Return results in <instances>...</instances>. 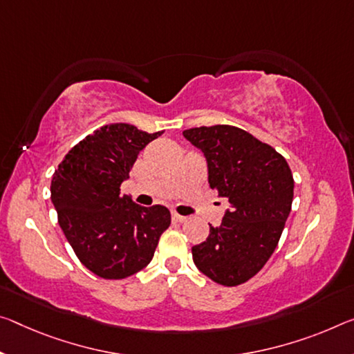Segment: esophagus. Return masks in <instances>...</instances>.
<instances>
[{
  "label": "esophagus",
  "mask_w": 354,
  "mask_h": 354,
  "mask_svg": "<svg viewBox=\"0 0 354 354\" xmlns=\"http://www.w3.org/2000/svg\"><path fill=\"white\" fill-rule=\"evenodd\" d=\"M173 221H176L179 223H184V222H187V217L178 214V212H173Z\"/></svg>",
  "instance_id": "1"
}]
</instances>
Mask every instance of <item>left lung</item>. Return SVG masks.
<instances>
[{"mask_svg": "<svg viewBox=\"0 0 354 354\" xmlns=\"http://www.w3.org/2000/svg\"><path fill=\"white\" fill-rule=\"evenodd\" d=\"M203 153L207 183L228 200L221 227L192 248L206 277L234 287L248 282L276 250L291 211L295 181L276 149L243 129L217 124L183 132Z\"/></svg>", "mask_w": 354, "mask_h": 354, "instance_id": "1", "label": "left lung"}]
</instances>
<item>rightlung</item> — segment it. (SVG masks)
I'll return each instance as SVG.
<instances>
[{"label": "right lung", "mask_w": 354, "mask_h": 354, "mask_svg": "<svg viewBox=\"0 0 354 354\" xmlns=\"http://www.w3.org/2000/svg\"><path fill=\"white\" fill-rule=\"evenodd\" d=\"M148 133L126 122L94 131L66 154L52 179V203L66 239L83 265L102 279H124L153 260L170 211L120 195Z\"/></svg>", "instance_id": "add662e5"}]
</instances>
